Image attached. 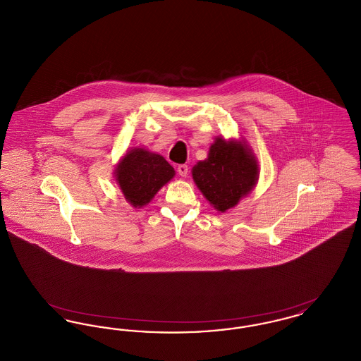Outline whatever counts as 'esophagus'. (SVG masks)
<instances>
[{
	"label": "esophagus",
	"mask_w": 361,
	"mask_h": 361,
	"mask_svg": "<svg viewBox=\"0 0 361 361\" xmlns=\"http://www.w3.org/2000/svg\"><path fill=\"white\" fill-rule=\"evenodd\" d=\"M177 172H178L181 177H187V174H188V165H185V164L178 165L177 166Z\"/></svg>",
	"instance_id": "obj_1"
}]
</instances>
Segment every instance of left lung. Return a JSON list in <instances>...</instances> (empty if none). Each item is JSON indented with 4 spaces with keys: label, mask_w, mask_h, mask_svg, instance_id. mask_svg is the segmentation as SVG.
<instances>
[{
    "label": "left lung",
    "mask_w": 361,
    "mask_h": 361,
    "mask_svg": "<svg viewBox=\"0 0 361 361\" xmlns=\"http://www.w3.org/2000/svg\"><path fill=\"white\" fill-rule=\"evenodd\" d=\"M193 180L207 200L224 212L256 185L258 165L250 150L240 142L218 137L208 158L192 169Z\"/></svg>",
    "instance_id": "left-lung-1"
}]
</instances>
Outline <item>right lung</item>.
I'll return each instance as SVG.
<instances>
[{
    "mask_svg": "<svg viewBox=\"0 0 361 361\" xmlns=\"http://www.w3.org/2000/svg\"><path fill=\"white\" fill-rule=\"evenodd\" d=\"M115 173L124 197L133 206L142 207L172 178L174 169L162 155L134 149L124 155Z\"/></svg>",
    "mask_w": 361,
    "mask_h": 361,
    "instance_id": "obj_1",
    "label": "right lung"
}]
</instances>
